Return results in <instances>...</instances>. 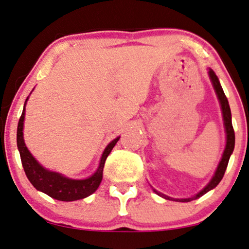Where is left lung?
<instances>
[{
	"instance_id": "8db88e82",
	"label": "left lung",
	"mask_w": 249,
	"mask_h": 249,
	"mask_svg": "<svg viewBox=\"0 0 249 249\" xmlns=\"http://www.w3.org/2000/svg\"><path fill=\"white\" fill-rule=\"evenodd\" d=\"M208 73H209L210 80H212V83H213V88H215L217 97H218V100H219V105H221L222 114H223V121H224V127H225V132H226V144H225L224 153H223L222 160L219 161V164H218V166H217L216 172H215V175H213V177L212 178V180L209 181V184L207 185V186L204 187L202 191H200L199 193H197L196 195H194V196L187 197V199H172V197L168 196V195H164V194L160 193V192H157L156 190H154V192H155L157 195L164 197V199H166V200H175V201H178V202H190V201H192V200L199 199L200 196H202V195L206 194L207 192H209L210 190H213V188H215L217 185L219 184V181L222 180L223 176H224V174H225V170H226V168H228L230 156H231V154L233 153L234 130H233V126H232L231 109H230L229 101H228V99H226L224 90H223V88L221 86V84H219V80H218V78H217V75L215 74V72H213L212 69H209Z\"/></svg>"
}]
</instances>
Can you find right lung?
<instances>
[{
  "mask_svg": "<svg viewBox=\"0 0 249 249\" xmlns=\"http://www.w3.org/2000/svg\"><path fill=\"white\" fill-rule=\"evenodd\" d=\"M28 99V97H27ZM26 99V101H27ZM25 101L23 114H21L19 122H18L17 127V146L18 150L20 154L21 164H23L24 171L26 174L28 180L31 184L36 188L37 191L43 192L47 195H49L53 199L59 201H75L84 199V197L89 196L94 192L97 190L102 180L103 176V168H105L106 160L115 144L117 143L119 138H116L110 142L105 152L102 154L100 165L95 174L90 176L89 178L86 179H71L58 174V172L49 171L43 168L42 165L39 164V162L32 156L27 147L25 146L24 137H23V127H24V118H25Z\"/></svg>",
  "mask_w": 249,
  "mask_h": 249,
  "instance_id": "obj_1",
  "label": "right lung"
}]
</instances>
